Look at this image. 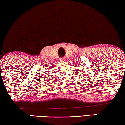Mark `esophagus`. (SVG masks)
Listing matches in <instances>:
<instances>
[{"mask_svg":"<svg viewBox=\"0 0 125 125\" xmlns=\"http://www.w3.org/2000/svg\"><path fill=\"white\" fill-rule=\"evenodd\" d=\"M59 60H60V61H65V59L64 58H60Z\"/></svg>","mask_w":125,"mask_h":125,"instance_id":"34e87169","label":"esophagus"}]
</instances>
